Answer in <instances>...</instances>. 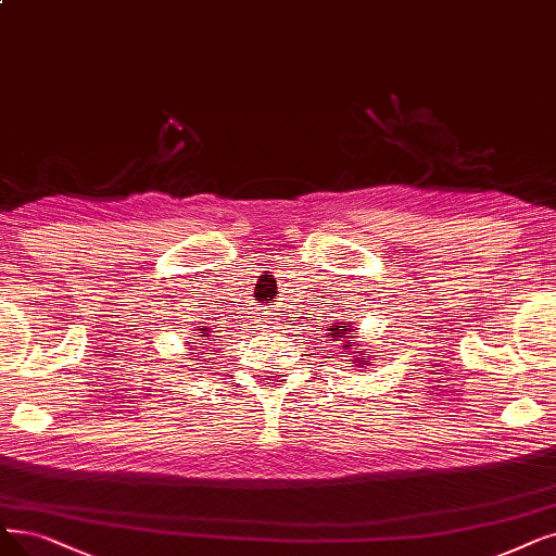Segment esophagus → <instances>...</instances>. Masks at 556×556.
Returning <instances> with one entry per match:
<instances>
[{
    "mask_svg": "<svg viewBox=\"0 0 556 556\" xmlns=\"http://www.w3.org/2000/svg\"><path fill=\"white\" fill-rule=\"evenodd\" d=\"M264 309V307H262ZM262 315V324H264V328H276L278 326V321H276V317H274V313L269 307L264 309V313H260Z\"/></svg>",
    "mask_w": 556,
    "mask_h": 556,
    "instance_id": "1",
    "label": "esophagus"
}]
</instances>
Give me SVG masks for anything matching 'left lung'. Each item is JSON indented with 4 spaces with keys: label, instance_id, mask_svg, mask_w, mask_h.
<instances>
[{
    "label": "left lung",
    "instance_id": "left-lung-1",
    "mask_svg": "<svg viewBox=\"0 0 556 556\" xmlns=\"http://www.w3.org/2000/svg\"><path fill=\"white\" fill-rule=\"evenodd\" d=\"M353 336L355 332H351V328H346V326H336V328H330V338H332V342H338V344H342V346H353L355 342H353ZM355 355H363V358H358L363 365L367 363V355L365 353H361V351H353Z\"/></svg>",
    "mask_w": 556,
    "mask_h": 556
}]
</instances>
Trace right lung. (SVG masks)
<instances>
[{"label": "right lung", "instance_id": "1", "mask_svg": "<svg viewBox=\"0 0 556 556\" xmlns=\"http://www.w3.org/2000/svg\"><path fill=\"white\" fill-rule=\"evenodd\" d=\"M198 330H203V338H210V332H207V328H198ZM214 332V330H212Z\"/></svg>", "mask_w": 556, "mask_h": 556}]
</instances>
